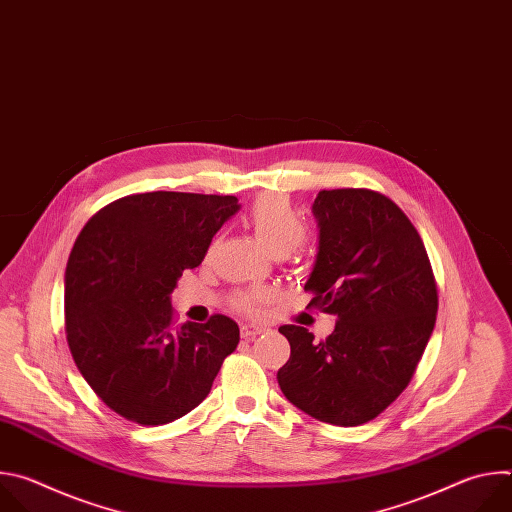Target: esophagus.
I'll use <instances>...</instances> for the list:
<instances>
[{
	"label": "esophagus",
	"instance_id": "1",
	"mask_svg": "<svg viewBox=\"0 0 512 512\" xmlns=\"http://www.w3.org/2000/svg\"><path fill=\"white\" fill-rule=\"evenodd\" d=\"M265 332H269V328L263 326V324H245V326H241V336L243 338H255V336L265 334Z\"/></svg>",
	"mask_w": 512,
	"mask_h": 512
}]
</instances>
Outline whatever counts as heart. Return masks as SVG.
<instances>
[{
  "label": "heart",
  "instance_id": "1",
  "mask_svg": "<svg viewBox=\"0 0 512 512\" xmlns=\"http://www.w3.org/2000/svg\"><path fill=\"white\" fill-rule=\"evenodd\" d=\"M249 225L259 241L273 253H289L306 237V225L298 212L279 194L259 196L249 210ZM269 302V294L261 287L245 289L237 294L235 304L241 312L257 316Z\"/></svg>",
  "mask_w": 512,
  "mask_h": 512
}]
</instances>
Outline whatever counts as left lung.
<instances>
[{"label":"left lung","instance_id":"left-lung-1","mask_svg":"<svg viewBox=\"0 0 512 512\" xmlns=\"http://www.w3.org/2000/svg\"><path fill=\"white\" fill-rule=\"evenodd\" d=\"M312 212L320 241L304 289L336 326L322 342L304 326H281L291 354L277 383L314 419L354 427L409 385L435 326L437 287L417 229L385 194L322 190Z\"/></svg>","mask_w":512,"mask_h":512}]
</instances>
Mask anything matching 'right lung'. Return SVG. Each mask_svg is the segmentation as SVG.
<instances>
[{"label":"right lung","mask_w":512,"mask_h":512,"mask_svg":"<svg viewBox=\"0 0 512 512\" xmlns=\"http://www.w3.org/2000/svg\"><path fill=\"white\" fill-rule=\"evenodd\" d=\"M235 196H123L83 227L64 273V330L97 397L139 425H164L210 393L239 326L214 314L174 324L170 294L239 210Z\"/></svg>","instance_id":"1"}]
</instances>
